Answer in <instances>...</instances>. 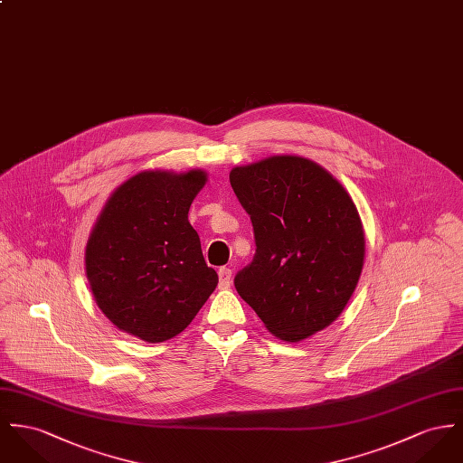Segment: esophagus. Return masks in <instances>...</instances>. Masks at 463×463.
I'll return each mask as SVG.
<instances>
[{
  "mask_svg": "<svg viewBox=\"0 0 463 463\" xmlns=\"http://www.w3.org/2000/svg\"><path fill=\"white\" fill-rule=\"evenodd\" d=\"M218 279H220V288H229L231 280H232V269L231 268H220L218 269Z\"/></svg>",
  "mask_w": 463,
  "mask_h": 463,
  "instance_id": "1",
  "label": "esophagus"
}]
</instances>
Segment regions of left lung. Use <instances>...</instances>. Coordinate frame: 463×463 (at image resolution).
<instances>
[{
  "instance_id": "8db88e82",
  "label": "left lung",
  "mask_w": 463,
  "mask_h": 463,
  "mask_svg": "<svg viewBox=\"0 0 463 463\" xmlns=\"http://www.w3.org/2000/svg\"><path fill=\"white\" fill-rule=\"evenodd\" d=\"M229 179L255 238L251 262L234 277L238 294L287 342L327 327L363 269L364 234L353 199L301 156L236 167Z\"/></svg>"
}]
</instances>
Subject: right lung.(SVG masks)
Masks as SVG:
<instances>
[{
    "label": "right lung",
    "instance_id": "right-lung-1",
    "mask_svg": "<svg viewBox=\"0 0 463 463\" xmlns=\"http://www.w3.org/2000/svg\"><path fill=\"white\" fill-rule=\"evenodd\" d=\"M203 171L141 173L107 201L86 247V275L107 319L149 344L179 335L218 284L188 210Z\"/></svg>",
    "mask_w": 463,
    "mask_h": 463
}]
</instances>
